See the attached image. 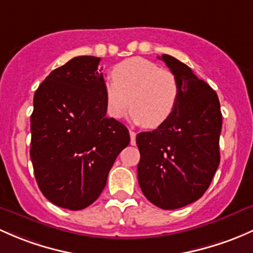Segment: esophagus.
<instances>
[{"label": "esophagus", "mask_w": 253, "mask_h": 253, "mask_svg": "<svg viewBox=\"0 0 253 253\" xmlns=\"http://www.w3.org/2000/svg\"><path fill=\"white\" fill-rule=\"evenodd\" d=\"M135 132L129 131V137H131V145H135Z\"/></svg>", "instance_id": "obj_1"}]
</instances>
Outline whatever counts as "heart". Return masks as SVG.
I'll return each instance as SVG.
<instances>
[{"label":"heart","mask_w":253,"mask_h":253,"mask_svg":"<svg viewBox=\"0 0 253 253\" xmlns=\"http://www.w3.org/2000/svg\"><path fill=\"white\" fill-rule=\"evenodd\" d=\"M113 80L104 82L106 113L121 119L129 104L134 124L156 128L173 114L179 98V86L171 71L140 57L116 64Z\"/></svg>","instance_id":"1"}]
</instances>
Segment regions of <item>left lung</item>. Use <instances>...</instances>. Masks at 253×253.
Instances as JSON below:
<instances>
[{
	"label": "left lung",
	"instance_id": "1",
	"mask_svg": "<svg viewBox=\"0 0 253 253\" xmlns=\"http://www.w3.org/2000/svg\"><path fill=\"white\" fill-rule=\"evenodd\" d=\"M166 63L179 86L172 116L151 132H140L138 183L145 198L164 210L199 200L219 165L222 113L217 93L191 69L169 54Z\"/></svg>",
	"mask_w": 253,
	"mask_h": 253
}]
</instances>
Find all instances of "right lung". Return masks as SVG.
Here are the masks:
<instances>
[{
	"label": "right lung",
	"mask_w": 253,
	"mask_h": 253,
	"mask_svg": "<svg viewBox=\"0 0 253 253\" xmlns=\"http://www.w3.org/2000/svg\"><path fill=\"white\" fill-rule=\"evenodd\" d=\"M100 58L80 55L55 69L34 95L30 158L40 190L63 209L99 198L122 149L125 125L106 116Z\"/></svg>",
	"instance_id": "1"
}]
</instances>
